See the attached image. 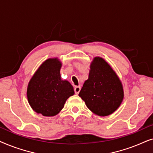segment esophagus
I'll use <instances>...</instances> for the list:
<instances>
[{
  "label": "esophagus",
  "instance_id": "esophagus-1",
  "mask_svg": "<svg viewBox=\"0 0 153 153\" xmlns=\"http://www.w3.org/2000/svg\"><path fill=\"white\" fill-rule=\"evenodd\" d=\"M74 90L75 94H79V93L81 91V87L80 86H76L74 88Z\"/></svg>",
  "mask_w": 153,
  "mask_h": 153
}]
</instances>
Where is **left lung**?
I'll list each match as a JSON object with an SVG mask.
<instances>
[{
  "instance_id": "1",
  "label": "left lung",
  "mask_w": 153,
  "mask_h": 153,
  "mask_svg": "<svg viewBox=\"0 0 153 153\" xmlns=\"http://www.w3.org/2000/svg\"><path fill=\"white\" fill-rule=\"evenodd\" d=\"M79 95L94 114L106 116L119 107L124 94L116 72L103 58L96 57Z\"/></svg>"
}]
</instances>
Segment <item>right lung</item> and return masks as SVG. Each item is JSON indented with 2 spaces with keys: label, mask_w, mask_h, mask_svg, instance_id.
I'll list each match as a JSON object with an SVG mask.
<instances>
[{
  "label": "right lung",
  "mask_w": 153,
  "mask_h": 153,
  "mask_svg": "<svg viewBox=\"0 0 153 153\" xmlns=\"http://www.w3.org/2000/svg\"><path fill=\"white\" fill-rule=\"evenodd\" d=\"M61 62L57 58L43 62L28 83L27 97L33 110L45 116L59 113L66 100L74 94L72 85L60 78Z\"/></svg>",
  "instance_id": "add662e5"
}]
</instances>
